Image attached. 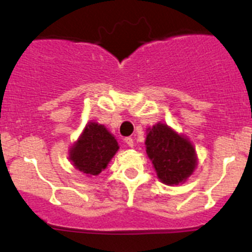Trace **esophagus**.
Masks as SVG:
<instances>
[{
    "instance_id": "34e87169",
    "label": "esophagus",
    "mask_w": 252,
    "mask_h": 252,
    "mask_svg": "<svg viewBox=\"0 0 252 252\" xmlns=\"http://www.w3.org/2000/svg\"><path fill=\"white\" fill-rule=\"evenodd\" d=\"M124 143H126L129 148H133L134 146V140H133V138H130V136H126V138H124Z\"/></svg>"
}]
</instances>
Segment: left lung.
<instances>
[{
	"label": "left lung",
	"instance_id": "8db88e82",
	"mask_svg": "<svg viewBox=\"0 0 252 252\" xmlns=\"http://www.w3.org/2000/svg\"><path fill=\"white\" fill-rule=\"evenodd\" d=\"M145 148L158 178L167 186L185 183L198 165L189 139L161 122L148 128Z\"/></svg>",
	"mask_w": 252,
	"mask_h": 252
}]
</instances>
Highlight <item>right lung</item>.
Instances as JSON below:
<instances>
[{
    "mask_svg": "<svg viewBox=\"0 0 252 252\" xmlns=\"http://www.w3.org/2000/svg\"><path fill=\"white\" fill-rule=\"evenodd\" d=\"M118 149V141L103 124L89 122L70 148L69 160L76 170L94 177L108 166Z\"/></svg>",
    "mask_w": 252,
    "mask_h": 252,
    "instance_id": "obj_1",
    "label": "right lung"
}]
</instances>
